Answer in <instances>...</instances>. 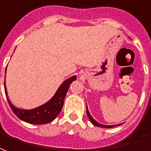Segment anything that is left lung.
<instances>
[{
    "mask_svg": "<svg viewBox=\"0 0 151 151\" xmlns=\"http://www.w3.org/2000/svg\"><path fill=\"white\" fill-rule=\"evenodd\" d=\"M86 114L87 115H88V118H89V119L90 120V122H91V123L93 124V125H94V126H96V127H101V128H113V127H116V126H120L121 124H118V125H112V126H106V125H103V124H101L99 123V122H98L96 121L95 119H93V118L92 116H91V114H90V112H89V110H88V108H87V106H86Z\"/></svg>",
    "mask_w": 151,
    "mask_h": 151,
    "instance_id": "1",
    "label": "left lung"
}]
</instances>
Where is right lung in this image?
<instances>
[{
  "label": "right lung",
  "mask_w": 151,
  "mask_h": 151,
  "mask_svg": "<svg viewBox=\"0 0 151 151\" xmlns=\"http://www.w3.org/2000/svg\"><path fill=\"white\" fill-rule=\"evenodd\" d=\"M76 78H77V76H72L71 78L65 80L59 86L55 94L50 101L32 110L19 109L12 104L8 97L7 89L5 86V76H4V91H5V95L7 98L8 102L9 104L10 108L20 119H22V121L25 122L34 124V125L46 124L53 122L56 117L58 115L59 113L61 112V109L63 107V104H64V99L66 95L67 91L69 90L70 85L73 81H75Z\"/></svg>",
  "instance_id": "right-lung-1"
}]
</instances>
